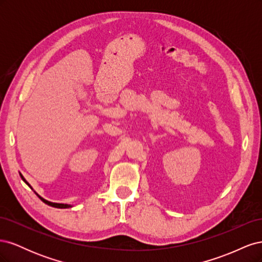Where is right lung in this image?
<instances>
[{
  "mask_svg": "<svg viewBox=\"0 0 262 262\" xmlns=\"http://www.w3.org/2000/svg\"><path fill=\"white\" fill-rule=\"evenodd\" d=\"M19 175H20V177H21V179L24 180V181H25V184L26 185H28V187L30 188V189H33V187H31L29 184H28V182H27V180L25 179V178H24V176L21 175V173L19 172ZM34 190V189H33ZM37 195H38V198H39V199H40L42 202H45L46 204H48V205H50V207H53V208H58V209H68V208H72V205H71V204H64V203H54V202H50V201H48V200H46V199H43V198L42 196H40V195H39L36 191H34Z\"/></svg>",
  "mask_w": 262,
  "mask_h": 262,
  "instance_id": "1",
  "label": "right lung"
}]
</instances>
